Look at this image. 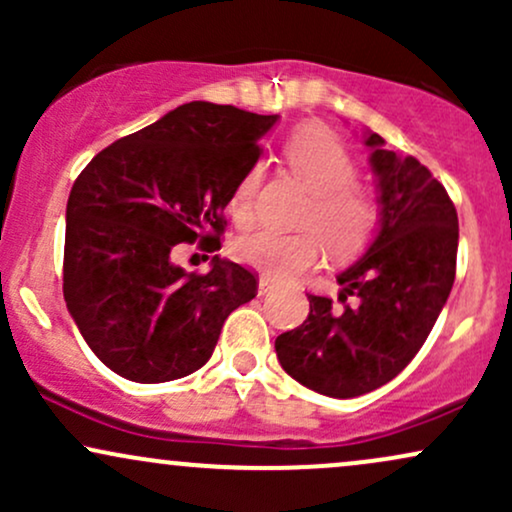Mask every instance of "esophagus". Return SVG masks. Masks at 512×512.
Masks as SVG:
<instances>
[{
  "mask_svg": "<svg viewBox=\"0 0 512 512\" xmlns=\"http://www.w3.org/2000/svg\"><path fill=\"white\" fill-rule=\"evenodd\" d=\"M274 289V281L269 279V276H260V284H257V293H260V296H267L269 291Z\"/></svg>",
  "mask_w": 512,
  "mask_h": 512,
  "instance_id": "34e87169",
  "label": "esophagus"
}]
</instances>
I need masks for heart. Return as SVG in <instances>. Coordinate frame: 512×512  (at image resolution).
<instances>
[{
	"mask_svg": "<svg viewBox=\"0 0 512 512\" xmlns=\"http://www.w3.org/2000/svg\"><path fill=\"white\" fill-rule=\"evenodd\" d=\"M291 173L313 192V204L305 211L303 233H279L260 228L233 243L238 262L248 264L269 279H291L320 260L322 243L337 257L354 255L363 248L375 221L373 197L356 185V161L346 146L325 127H301L284 146ZM260 166L250 168L231 197V214L248 221L260 187ZM323 240L320 241L319 238Z\"/></svg>",
	"mask_w": 512,
	"mask_h": 512,
	"instance_id": "1",
	"label": "heart"
}]
</instances>
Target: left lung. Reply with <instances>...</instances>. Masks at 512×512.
Wrapping results in <instances>:
<instances>
[{"mask_svg":"<svg viewBox=\"0 0 512 512\" xmlns=\"http://www.w3.org/2000/svg\"><path fill=\"white\" fill-rule=\"evenodd\" d=\"M363 142L378 187L375 238L337 274L342 305L310 293L308 320L274 342L293 380L337 399L378 390L419 354L450 296L460 238L455 204L431 170L380 134Z\"/></svg>","mask_w":512,"mask_h":512,"instance_id":"obj_1","label":"left lung"}]
</instances>
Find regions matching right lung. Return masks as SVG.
<instances>
[{"instance_id": "1", "label": "right lung", "mask_w": 512, "mask_h": 512, "mask_svg": "<svg viewBox=\"0 0 512 512\" xmlns=\"http://www.w3.org/2000/svg\"><path fill=\"white\" fill-rule=\"evenodd\" d=\"M279 115L192 101L117 139L81 170L67 202L64 301L81 337L134 383H168L214 354L226 317L257 296L255 274L173 262L178 243L219 250L223 211Z\"/></svg>"}]
</instances>
